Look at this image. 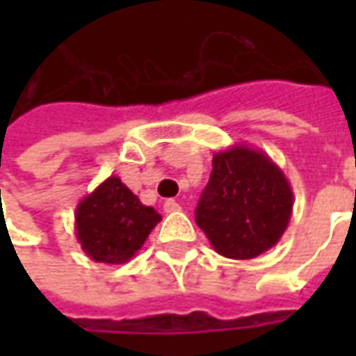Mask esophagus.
<instances>
[{
    "label": "esophagus",
    "mask_w": 356,
    "mask_h": 356,
    "mask_svg": "<svg viewBox=\"0 0 356 356\" xmlns=\"http://www.w3.org/2000/svg\"><path fill=\"white\" fill-rule=\"evenodd\" d=\"M179 209H181V206H179V202H175L173 198L163 202V211H165V213H175Z\"/></svg>",
    "instance_id": "1"
}]
</instances>
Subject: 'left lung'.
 Here are the masks:
<instances>
[{"mask_svg": "<svg viewBox=\"0 0 356 356\" xmlns=\"http://www.w3.org/2000/svg\"><path fill=\"white\" fill-rule=\"evenodd\" d=\"M291 209L293 193L284 171L259 148L234 145L213 154L196 223L217 254L255 259L280 242Z\"/></svg>", "mask_w": 356, "mask_h": 356, "instance_id": "8db88e82", "label": "left lung"}]
</instances>
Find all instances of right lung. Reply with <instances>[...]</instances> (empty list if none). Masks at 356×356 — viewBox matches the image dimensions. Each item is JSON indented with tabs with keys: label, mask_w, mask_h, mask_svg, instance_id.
Returning <instances> with one entry per match:
<instances>
[{
	"label": "right lung",
	"mask_w": 356,
	"mask_h": 356,
	"mask_svg": "<svg viewBox=\"0 0 356 356\" xmlns=\"http://www.w3.org/2000/svg\"><path fill=\"white\" fill-rule=\"evenodd\" d=\"M76 238L97 263L122 265L137 255L162 216L110 175L76 208Z\"/></svg>",
	"instance_id": "add662e5"
}]
</instances>
